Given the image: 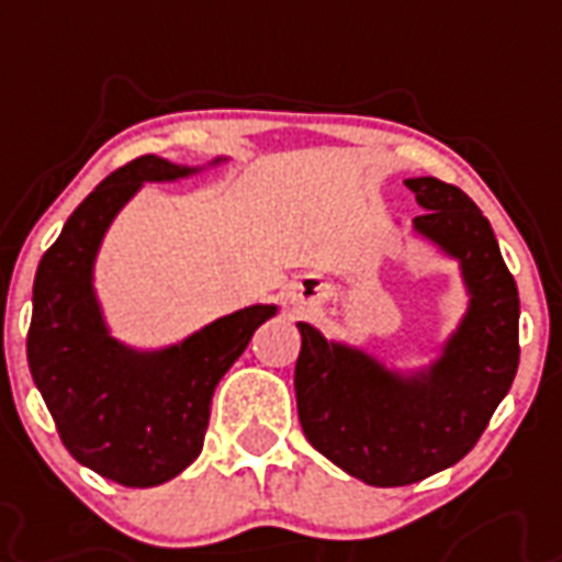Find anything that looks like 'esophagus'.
Wrapping results in <instances>:
<instances>
[{"mask_svg": "<svg viewBox=\"0 0 562 562\" xmlns=\"http://www.w3.org/2000/svg\"><path fill=\"white\" fill-rule=\"evenodd\" d=\"M297 300H300V297H297Z\"/></svg>", "mask_w": 562, "mask_h": 562, "instance_id": "34e87169", "label": "esophagus"}]
</instances>
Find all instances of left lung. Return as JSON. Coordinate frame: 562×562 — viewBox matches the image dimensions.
Returning a JSON list of instances; mask_svg holds the SVG:
<instances>
[{
    "instance_id": "obj_1",
    "label": "left lung",
    "mask_w": 562,
    "mask_h": 562,
    "mask_svg": "<svg viewBox=\"0 0 562 562\" xmlns=\"http://www.w3.org/2000/svg\"><path fill=\"white\" fill-rule=\"evenodd\" d=\"M405 187L423 210L414 233L458 262L470 297L440 356L419 370H396L297 324L294 393L303 435L370 487H405L461 461L519 368V291L490 221L452 183L411 178Z\"/></svg>"
}]
</instances>
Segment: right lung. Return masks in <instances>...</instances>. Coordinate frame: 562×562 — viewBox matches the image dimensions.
<instances>
[{
  "label": "right lung",
  "instance_id": "add662e5",
  "mask_svg": "<svg viewBox=\"0 0 562 562\" xmlns=\"http://www.w3.org/2000/svg\"><path fill=\"white\" fill-rule=\"evenodd\" d=\"M215 157L206 166H221ZM206 166L136 157L92 189L40 259L29 368L75 461L125 487H157L201 454L215 384L277 315L238 308L183 341L136 350L113 338L95 294V256L119 210L143 183L192 178Z\"/></svg>",
  "mask_w": 562,
  "mask_h": 562
}]
</instances>
